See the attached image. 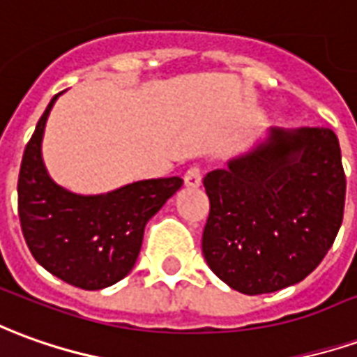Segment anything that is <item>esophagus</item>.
Here are the masks:
<instances>
[{"label":"esophagus","mask_w":357,"mask_h":357,"mask_svg":"<svg viewBox=\"0 0 357 357\" xmlns=\"http://www.w3.org/2000/svg\"><path fill=\"white\" fill-rule=\"evenodd\" d=\"M201 179H203V172L199 166H191L189 170L183 174V181L187 187H199L201 185Z\"/></svg>","instance_id":"obj_1"}]
</instances>
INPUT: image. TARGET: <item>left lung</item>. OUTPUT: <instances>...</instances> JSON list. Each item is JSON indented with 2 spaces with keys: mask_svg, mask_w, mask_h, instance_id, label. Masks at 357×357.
<instances>
[{
  "mask_svg": "<svg viewBox=\"0 0 357 357\" xmlns=\"http://www.w3.org/2000/svg\"><path fill=\"white\" fill-rule=\"evenodd\" d=\"M203 255L222 282L259 296L301 282L333 248L346 176L328 127L273 129L253 153L203 179Z\"/></svg>",
  "mask_w": 357,
  "mask_h": 357,
  "instance_id": "8db88e82",
  "label": "left lung"
}]
</instances>
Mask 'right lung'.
<instances>
[{
    "label": "right lung",
    "mask_w": 357,
    "mask_h": 357,
    "mask_svg": "<svg viewBox=\"0 0 357 357\" xmlns=\"http://www.w3.org/2000/svg\"><path fill=\"white\" fill-rule=\"evenodd\" d=\"M56 94L24 146L19 172V220L32 257L63 282L102 290L135 265L146 222L179 187L181 178L137 181L106 195L83 197L56 185L40 144Z\"/></svg>",
    "instance_id": "add662e5"
}]
</instances>
